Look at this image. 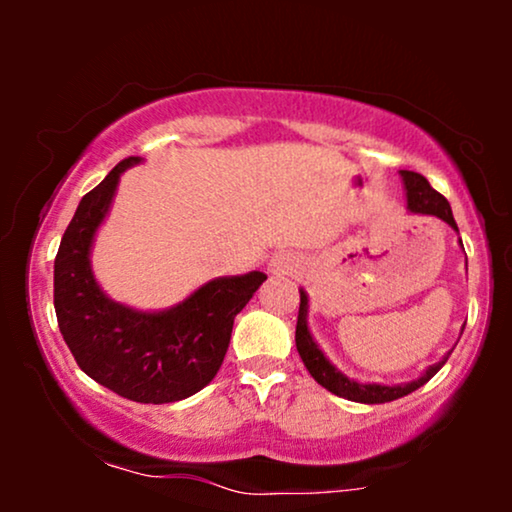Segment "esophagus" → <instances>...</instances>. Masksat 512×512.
Returning a JSON list of instances; mask_svg holds the SVG:
<instances>
[{"label": "esophagus", "mask_w": 512, "mask_h": 512, "mask_svg": "<svg viewBox=\"0 0 512 512\" xmlns=\"http://www.w3.org/2000/svg\"><path fill=\"white\" fill-rule=\"evenodd\" d=\"M296 265H298V261L293 254H275L268 263V272L270 275L284 277V275H291V272L296 270Z\"/></svg>", "instance_id": "esophagus-1"}]
</instances>
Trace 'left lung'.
<instances>
[{"label": "left lung", "instance_id": "8db88e82", "mask_svg": "<svg viewBox=\"0 0 512 512\" xmlns=\"http://www.w3.org/2000/svg\"><path fill=\"white\" fill-rule=\"evenodd\" d=\"M401 179H403V188H405V198H408L410 214L436 216V219L445 221L447 226L454 228L459 233L457 223H454L450 202H447L438 191H433L431 184L422 177V174L401 170ZM459 244H461V240H459ZM461 249H464V244H461ZM307 312H310V298H307L305 289H300V310H298V324H296V349H298L300 359H303L305 368L310 370V375L321 384V387L328 389L335 396L347 398V401L375 405V403H389V401H396V398L408 396V394H412V391H417L419 387H424V384L445 366L447 356L452 354V349H450V352H447L438 363H433V366L426 368L424 373L417 377V380L401 382V384L359 382V380H354V377H347L340 368H335L333 363L328 361V356L321 352L317 340L312 338L310 326H307ZM461 333H464V328H461Z\"/></svg>", "mask_w": 512, "mask_h": 512}]
</instances>
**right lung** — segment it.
Returning a JSON list of instances; mask_svg holds the SVG:
<instances>
[{
    "instance_id": "add662e5",
    "label": "right lung",
    "mask_w": 512,
    "mask_h": 512,
    "mask_svg": "<svg viewBox=\"0 0 512 512\" xmlns=\"http://www.w3.org/2000/svg\"><path fill=\"white\" fill-rule=\"evenodd\" d=\"M125 158L86 193L62 235L53 270L58 326L79 368L137 403H174L205 389L228 352L233 321L265 279L263 272L216 277L165 310L116 303L95 279V235L109 216Z\"/></svg>"
}]
</instances>
